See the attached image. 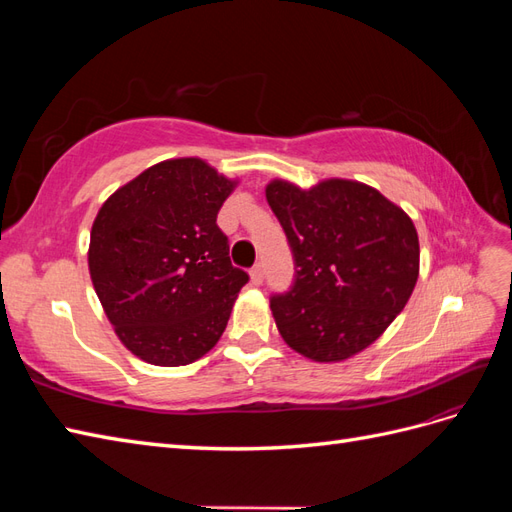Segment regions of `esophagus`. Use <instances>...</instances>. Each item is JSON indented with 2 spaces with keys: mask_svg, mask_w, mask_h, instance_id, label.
Returning a JSON list of instances; mask_svg holds the SVG:
<instances>
[{
  "mask_svg": "<svg viewBox=\"0 0 512 512\" xmlns=\"http://www.w3.org/2000/svg\"><path fill=\"white\" fill-rule=\"evenodd\" d=\"M250 277H252V284H256V286H260L262 282H265V269H262L260 262H258V265H254V267H252Z\"/></svg>",
  "mask_w": 512,
  "mask_h": 512,
  "instance_id": "obj_1",
  "label": "esophagus"
}]
</instances>
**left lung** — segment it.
Segmentation results:
<instances>
[{
    "label": "left lung",
    "instance_id": "8db88e82",
    "mask_svg": "<svg viewBox=\"0 0 512 512\" xmlns=\"http://www.w3.org/2000/svg\"><path fill=\"white\" fill-rule=\"evenodd\" d=\"M267 200L294 260L271 312L284 342L318 363L365 350L406 307L418 280V235L404 209L359 181L301 190L275 179Z\"/></svg>",
    "mask_w": 512,
    "mask_h": 512
}]
</instances>
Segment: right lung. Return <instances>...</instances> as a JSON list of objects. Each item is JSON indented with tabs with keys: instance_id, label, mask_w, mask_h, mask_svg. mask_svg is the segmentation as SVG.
Instances as JSON below:
<instances>
[{
	"instance_id": "right-lung-1",
	"label": "right lung",
	"mask_w": 512,
	"mask_h": 512,
	"mask_svg": "<svg viewBox=\"0 0 512 512\" xmlns=\"http://www.w3.org/2000/svg\"><path fill=\"white\" fill-rule=\"evenodd\" d=\"M235 185L198 158L166 160L98 211L91 282L121 344L138 359L188 365L222 337L250 280L232 267L228 237L215 222Z\"/></svg>"
}]
</instances>
